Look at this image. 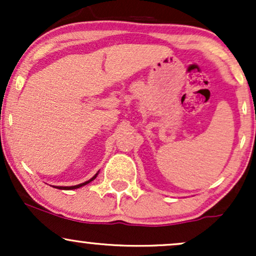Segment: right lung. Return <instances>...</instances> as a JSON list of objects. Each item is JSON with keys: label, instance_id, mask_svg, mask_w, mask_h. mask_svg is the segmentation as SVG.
<instances>
[{"label": "right lung", "instance_id": "1", "mask_svg": "<svg viewBox=\"0 0 256 256\" xmlns=\"http://www.w3.org/2000/svg\"><path fill=\"white\" fill-rule=\"evenodd\" d=\"M96 176L98 174H95L94 176L92 178L90 179V180H88V182H85V183H82V184H78V185H73V186H58V189H62V190H73V189H78V188H80V186H83V185H85V184H88V183H90L91 180H94V179L96 178Z\"/></svg>", "mask_w": 256, "mask_h": 256}]
</instances>
